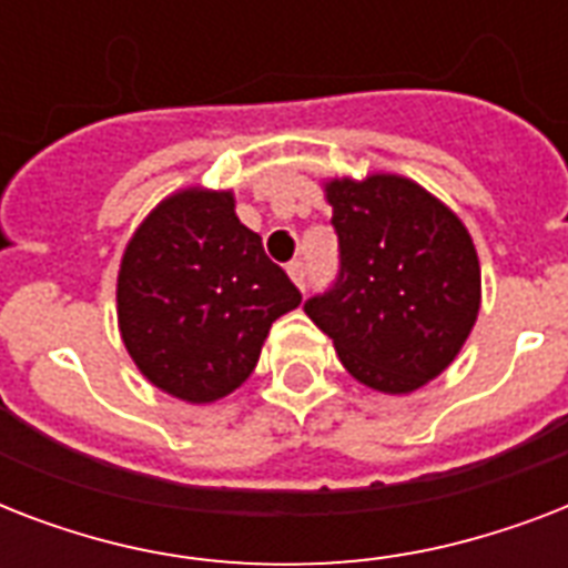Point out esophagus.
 <instances>
[{
  "label": "esophagus",
  "mask_w": 568,
  "mask_h": 568,
  "mask_svg": "<svg viewBox=\"0 0 568 568\" xmlns=\"http://www.w3.org/2000/svg\"><path fill=\"white\" fill-rule=\"evenodd\" d=\"M285 271H288V276H292V283L303 292V288H306V265H303V262H288Z\"/></svg>",
  "instance_id": "1"
}]
</instances>
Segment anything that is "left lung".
<instances>
[{
  "mask_svg": "<svg viewBox=\"0 0 568 568\" xmlns=\"http://www.w3.org/2000/svg\"><path fill=\"white\" fill-rule=\"evenodd\" d=\"M342 271L303 310L345 372L383 395L439 377L480 312V262L459 214L400 173L329 176Z\"/></svg>",
  "mask_w": 568,
  "mask_h": 568,
  "instance_id": "obj_1",
  "label": "left lung"
}]
</instances>
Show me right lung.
Here are the masks:
<instances>
[{
  "mask_svg": "<svg viewBox=\"0 0 568 568\" xmlns=\"http://www.w3.org/2000/svg\"><path fill=\"white\" fill-rule=\"evenodd\" d=\"M301 292L235 214L232 189L168 194L126 241L118 271V327L155 388L214 404L253 374L267 329Z\"/></svg>",
  "mask_w": 568,
  "mask_h": 568,
  "instance_id": "add662e5",
  "label": "right lung"
}]
</instances>
